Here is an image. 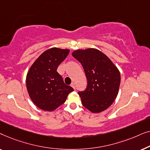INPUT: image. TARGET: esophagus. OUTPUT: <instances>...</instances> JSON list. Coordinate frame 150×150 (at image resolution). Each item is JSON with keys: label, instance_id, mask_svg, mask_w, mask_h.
Segmentation results:
<instances>
[{"label": "esophagus", "instance_id": "1", "mask_svg": "<svg viewBox=\"0 0 150 150\" xmlns=\"http://www.w3.org/2000/svg\"><path fill=\"white\" fill-rule=\"evenodd\" d=\"M71 87H72L74 88V89H76V86H75V84L72 83L71 84Z\"/></svg>", "mask_w": 150, "mask_h": 150}]
</instances>
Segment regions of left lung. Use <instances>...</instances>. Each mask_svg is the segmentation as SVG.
<instances>
[{"label": "left lung", "instance_id": "obj_1", "mask_svg": "<svg viewBox=\"0 0 150 150\" xmlns=\"http://www.w3.org/2000/svg\"><path fill=\"white\" fill-rule=\"evenodd\" d=\"M72 56L83 65L87 88L79 91L82 104L92 112H100L112 104L118 94L120 71L108 57L94 48L78 50Z\"/></svg>", "mask_w": 150, "mask_h": 150}]
</instances>
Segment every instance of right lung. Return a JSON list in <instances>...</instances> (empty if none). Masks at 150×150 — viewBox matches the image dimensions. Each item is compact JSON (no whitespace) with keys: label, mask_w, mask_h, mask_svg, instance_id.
Wrapping results in <instances>:
<instances>
[{"label":"right lung","mask_w":150,"mask_h":150,"mask_svg":"<svg viewBox=\"0 0 150 150\" xmlns=\"http://www.w3.org/2000/svg\"><path fill=\"white\" fill-rule=\"evenodd\" d=\"M69 50L57 48L43 52L28 70L26 88L30 99L40 109L52 111L63 104L73 88L65 85L57 67L66 58Z\"/></svg>","instance_id":"obj_1"}]
</instances>
